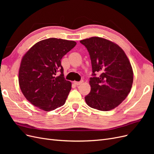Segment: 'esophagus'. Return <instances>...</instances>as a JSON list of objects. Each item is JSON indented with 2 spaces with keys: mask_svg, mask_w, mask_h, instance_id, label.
Wrapping results in <instances>:
<instances>
[{
  "mask_svg": "<svg viewBox=\"0 0 154 154\" xmlns=\"http://www.w3.org/2000/svg\"><path fill=\"white\" fill-rule=\"evenodd\" d=\"M83 82V80H81L80 82H74V83L76 85H80L82 84Z\"/></svg>",
  "mask_w": 154,
  "mask_h": 154,
  "instance_id": "obj_1",
  "label": "esophagus"
}]
</instances>
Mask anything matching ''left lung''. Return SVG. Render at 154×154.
<instances>
[{
	"instance_id": "obj_1",
	"label": "left lung",
	"mask_w": 154,
	"mask_h": 154,
	"mask_svg": "<svg viewBox=\"0 0 154 154\" xmlns=\"http://www.w3.org/2000/svg\"><path fill=\"white\" fill-rule=\"evenodd\" d=\"M80 43L89 53L92 69L86 103L99 110H112L131 90L134 74L129 60L118 45L106 39L94 36Z\"/></svg>"
}]
</instances>
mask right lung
Segmentation results:
<instances>
[{"instance_id": "add662e5", "label": "right lung", "mask_w": 154, "mask_h": 154, "mask_svg": "<svg viewBox=\"0 0 154 154\" xmlns=\"http://www.w3.org/2000/svg\"><path fill=\"white\" fill-rule=\"evenodd\" d=\"M76 45L74 41L51 38L35 44L23 57L18 82L32 105L51 111L66 103L71 83L65 80L61 60Z\"/></svg>"}]
</instances>
